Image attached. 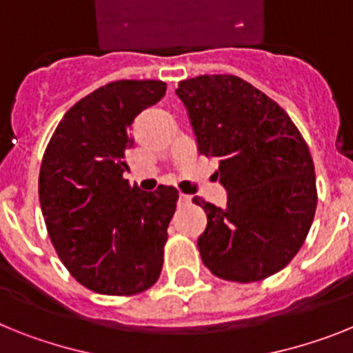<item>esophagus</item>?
I'll list each match as a JSON object with an SVG mask.
<instances>
[{
	"instance_id": "obj_1",
	"label": "esophagus",
	"mask_w": 353,
	"mask_h": 353,
	"mask_svg": "<svg viewBox=\"0 0 353 353\" xmlns=\"http://www.w3.org/2000/svg\"><path fill=\"white\" fill-rule=\"evenodd\" d=\"M190 201H192V197H190V195L179 194V202H181V204H188Z\"/></svg>"
}]
</instances>
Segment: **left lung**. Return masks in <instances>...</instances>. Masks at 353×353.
<instances>
[{
  "mask_svg": "<svg viewBox=\"0 0 353 353\" xmlns=\"http://www.w3.org/2000/svg\"><path fill=\"white\" fill-rule=\"evenodd\" d=\"M197 151L219 159L216 179L225 208L194 197L206 211L199 236L211 274L254 283L277 274L296 256L316 211L311 152L290 115L275 101L232 74L179 81Z\"/></svg>",
  "mask_w": 353,
  "mask_h": 353,
  "instance_id": "8db88e82",
  "label": "left lung"
}]
</instances>
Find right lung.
Wrapping results in <instances>:
<instances>
[{
  "label": "right lung",
  "mask_w": 353,
  "mask_h": 353,
  "mask_svg": "<svg viewBox=\"0 0 353 353\" xmlns=\"http://www.w3.org/2000/svg\"><path fill=\"white\" fill-rule=\"evenodd\" d=\"M165 90L156 79L104 85L63 115L46 147L39 199L49 238L70 275L96 293H142L161 274L179 195L163 185L131 188L122 174L134 117Z\"/></svg>",
  "instance_id": "obj_1"
}]
</instances>
